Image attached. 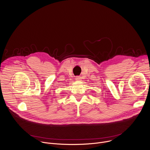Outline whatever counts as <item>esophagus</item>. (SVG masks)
<instances>
[{"label":"esophagus","instance_id":"1","mask_svg":"<svg viewBox=\"0 0 150 150\" xmlns=\"http://www.w3.org/2000/svg\"><path fill=\"white\" fill-rule=\"evenodd\" d=\"M80 78L79 77H76V80H77V81H79V80H80Z\"/></svg>","mask_w":150,"mask_h":150}]
</instances>
